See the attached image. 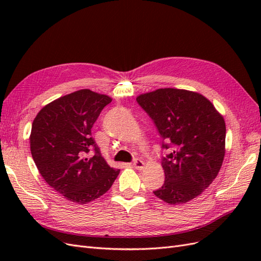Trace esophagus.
Wrapping results in <instances>:
<instances>
[{"label": "esophagus", "mask_w": 261, "mask_h": 261, "mask_svg": "<svg viewBox=\"0 0 261 261\" xmlns=\"http://www.w3.org/2000/svg\"><path fill=\"white\" fill-rule=\"evenodd\" d=\"M132 165H133V167L135 168V169H137V170H143L144 167H145V162L141 161L140 159H135V160L133 161Z\"/></svg>", "instance_id": "1"}]
</instances>
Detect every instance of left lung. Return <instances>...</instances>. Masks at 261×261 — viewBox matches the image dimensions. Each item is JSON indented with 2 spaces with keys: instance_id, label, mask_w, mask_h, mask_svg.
<instances>
[{
  "instance_id": "8db88e82",
  "label": "left lung",
  "mask_w": 261,
  "mask_h": 261,
  "mask_svg": "<svg viewBox=\"0 0 261 261\" xmlns=\"http://www.w3.org/2000/svg\"><path fill=\"white\" fill-rule=\"evenodd\" d=\"M162 138L164 184L153 192L163 201L177 204L200 195L218 175L225 153V123L201 94L174 88L137 97Z\"/></svg>"
}]
</instances>
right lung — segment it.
I'll return each mask as SVG.
<instances>
[{"label": "right lung", "mask_w": 261, "mask_h": 261, "mask_svg": "<svg viewBox=\"0 0 261 261\" xmlns=\"http://www.w3.org/2000/svg\"><path fill=\"white\" fill-rule=\"evenodd\" d=\"M111 101L82 89L46 105L34 120L30 150L37 168L46 183L73 202L99 198L120 173L110 168L91 137L94 122Z\"/></svg>", "instance_id": "right-lung-1"}]
</instances>
